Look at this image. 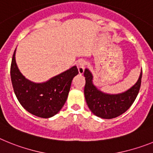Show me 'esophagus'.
Returning <instances> with one entry per match:
<instances>
[{"label": "esophagus", "instance_id": "obj_1", "mask_svg": "<svg viewBox=\"0 0 153 153\" xmlns=\"http://www.w3.org/2000/svg\"><path fill=\"white\" fill-rule=\"evenodd\" d=\"M85 61L82 60V59H80V60H78V62H77V67L78 68V71H79V74L80 75H82L83 73H84V70H85Z\"/></svg>", "mask_w": 153, "mask_h": 153}]
</instances>
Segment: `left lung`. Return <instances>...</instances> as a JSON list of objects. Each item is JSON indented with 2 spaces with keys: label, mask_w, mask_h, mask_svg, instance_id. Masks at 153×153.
I'll return each mask as SVG.
<instances>
[{
  "label": "left lung",
  "mask_w": 153,
  "mask_h": 153,
  "mask_svg": "<svg viewBox=\"0 0 153 153\" xmlns=\"http://www.w3.org/2000/svg\"><path fill=\"white\" fill-rule=\"evenodd\" d=\"M84 76L85 98L89 109L96 116L111 119L124 113L135 100L140 88L142 70L137 82L128 90L119 94H108L99 90L93 84V75L89 69H85Z\"/></svg>",
  "instance_id": "left-lung-1"
}]
</instances>
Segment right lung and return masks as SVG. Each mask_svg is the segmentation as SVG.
Listing matches in <instances>:
<instances>
[{
  "mask_svg": "<svg viewBox=\"0 0 153 153\" xmlns=\"http://www.w3.org/2000/svg\"><path fill=\"white\" fill-rule=\"evenodd\" d=\"M16 49L10 66V78L20 104L30 114L48 119L59 112L67 100L73 78L78 74L76 66L50 78L36 83L25 78L15 60Z\"/></svg>",
  "mask_w": 153,
  "mask_h": 153,
  "instance_id": "1",
  "label": "right lung"
}]
</instances>
